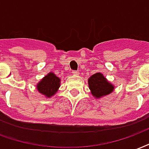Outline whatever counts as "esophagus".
<instances>
[{
    "label": "esophagus",
    "instance_id": "obj_1",
    "mask_svg": "<svg viewBox=\"0 0 149 149\" xmlns=\"http://www.w3.org/2000/svg\"><path fill=\"white\" fill-rule=\"evenodd\" d=\"M72 74L76 75V76H77V75L80 74V72L77 71V70H73V71H72Z\"/></svg>",
    "mask_w": 149,
    "mask_h": 149
}]
</instances>
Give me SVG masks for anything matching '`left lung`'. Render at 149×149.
<instances>
[{"label": "left lung", "instance_id": "1", "mask_svg": "<svg viewBox=\"0 0 149 149\" xmlns=\"http://www.w3.org/2000/svg\"><path fill=\"white\" fill-rule=\"evenodd\" d=\"M89 88L91 89V94L96 98L108 95L114 90V87L109 83L102 74L97 72L93 74L88 79Z\"/></svg>", "mask_w": 149, "mask_h": 149}]
</instances>
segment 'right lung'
<instances>
[{"label": "right lung", "instance_id": "obj_1", "mask_svg": "<svg viewBox=\"0 0 149 149\" xmlns=\"http://www.w3.org/2000/svg\"><path fill=\"white\" fill-rule=\"evenodd\" d=\"M60 87V79L50 72L41 80L37 85L38 91L47 97L54 95Z\"/></svg>", "mask_w": 149, "mask_h": 149}]
</instances>
